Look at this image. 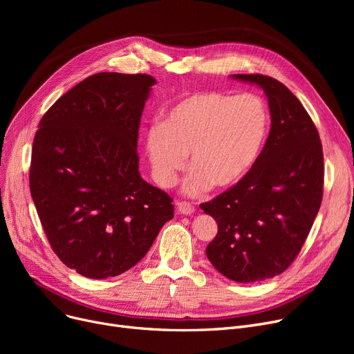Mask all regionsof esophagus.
Returning a JSON list of instances; mask_svg holds the SVG:
<instances>
[{
  "label": "esophagus",
  "instance_id": "1",
  "mask_svg": "<svg viewBox=\"0 0 354 354\" xmlns=\"http://www.w3.org/2000/svg\"><path fill=\"white\" fill-rule=\"evenodd\" d=\"M176 211L180 215H191V214H194L195 207L192 205V203H189L187 201H180V202H176Z\"/></svg>",
  "mask_w": 354,
  "mask_h": 354
}]
</instances>
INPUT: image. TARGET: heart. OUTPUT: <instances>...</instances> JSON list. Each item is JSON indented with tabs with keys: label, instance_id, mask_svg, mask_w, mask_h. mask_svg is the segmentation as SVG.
<instances>
[{
	"label": "heart",
	"instance_id": "1",
	"mask_svg": "<svg viewBox=\"0 0 354 354\" xmlns=\"http://www.w3.org/2000/svg\"><path fill=\"white\" fill-rule=\"evenodd\" d=\"M267 129V107L251 93H191L167 110L162 123L146 132L153 179L162 188L171 187L189 155L191 174L183 182L185 192L198 196L211 187L230 189L257 162Z\"/></svg>",
	"mask_w": 354,
	"mask_h": 354
}]
</instances>
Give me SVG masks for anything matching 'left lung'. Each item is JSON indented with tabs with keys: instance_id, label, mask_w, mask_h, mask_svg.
I'll return each mask as SVG.
<instances>
[{
	"instance_id": "1",
	"label": "left lung",
	"mask_w": 354,
	"mask_h": 354,
	"mask_svg": "<svg viewBox=\"0 0 354 354\" xmlns=\"http://www.w3.org/2000/svg\"><path fill=\"white\" fill-rule=\"evenodd\" d=\"M231 77L264 90L270 135L247 176L199 207L218 224L207 247L211 264L232 281L255 283L286 271L301 251L323 199V147L283 83L263 74Z\"/></svg>"
}]
</instances>
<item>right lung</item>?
Wrapping results in <instances>:
<instances>
[{"instance_id":"add662e5","label":"right lung","mask_w":354,"mask_h":354,"mask_svg":"<svg viewBox=\"0 0 354 354\" xmlns=\"http://www.w3.org/2000/svg\"><path fill=\"white\" fill-rule=\"evenodd\" d=\"M149 74L97 73L70 88L34 136L30 191L53 251L88 278L136 266L174 218L172 198L139 174Z\"/></svg>"}]
</instances>
